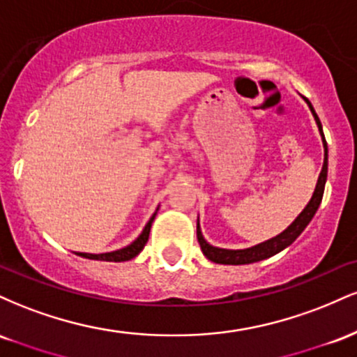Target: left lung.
<instances>
[{
    "instance_id": "8db88e82",
    "label": "left lung",
    "mask_w": 357,
    "mask_h": 357,
    "mask_svg": "<svg viewBox=\"0 0 357 357\" xmlns=\"http://www.w3.org/2000/svg\"><path fill=\"white\" fill-rule=\"evenodd\" d=\"M305 102H307V105H309L310 112H312V116L315 119V124H317V127H319V134H321L322 146H324V165H322L321 174H319L317 184H315L312 198H310L309 203L305 204V208L301 211V215H298L297 218L294 220L284 231L278 233V235L273 236V238H270L267 241H261V243L253 245V247L243 248V250L220 248V247H213V245L208 243L202 233V227H199V216H198L196 233H198V241H199V247H202L203 255L206 257L208 260L215 261V264H223V265H247V264H253V261L265 260V258L277 255L278 252H282V250H285L289 245H292L294 241L297 240V236L305 230V227L310 223V220L314 218L315 211H317L319 204H321V202H322L324 188H326V181H327V142H326V137H324L322 124H321V121H319L317 114H315L312 104H310L307 99H305Z\"/></svg>"
}]
</instances>
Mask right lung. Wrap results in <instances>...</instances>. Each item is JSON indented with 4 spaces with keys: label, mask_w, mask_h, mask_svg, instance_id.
Segmentation results:
<instances>
[{
    "label": "right lung",
    "mask_w": 357,
    "mask_h": 357,
    "mask_svg": "<svg viewBox=\"0 0 357 357\" xmlns=\"http://www.w3.org/2000/svg\"><path fill=\"white\" fill-rule=\"evenodd\" d=\"M158 211H159V206L155 208L153 216H151L149 221L146 223L144 230L141 231V235H139L137 238L132 241V243L127 245V247L121 248V250H116V252H107V253H82V252H77V255L89 258V260H100V261H127V260H130V258L137 257L139 253L142 252V248H144V245L147 243V238H149V231H151V225H153V221L155 218V215H158Z\"/></svg>",
    "instance_id": "right-lung-1"
}]
</instances>
